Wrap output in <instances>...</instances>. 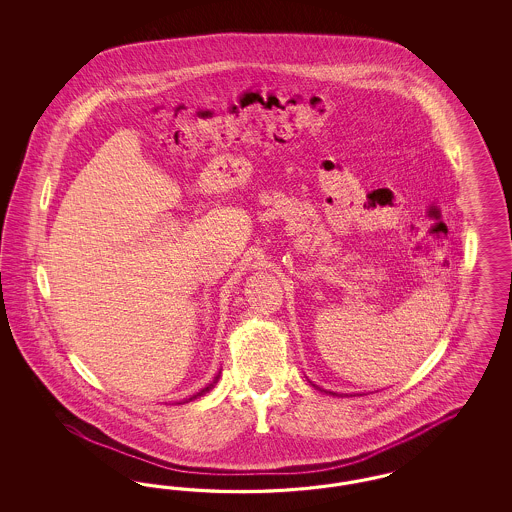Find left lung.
<instances>
[{
    "instance_id": "8db88e82",
    "label": "left lung",
    "mask_w": 512,
    "mask_h": 512,
    "mask_svg": "<svg viewBox=\"0 0 512 512\" xmlns=\"http://www.w3.org/2000/svg\"><path fill=\"white\" fill-rule=\"evenodd\" d=\"M311 384H313V382H311ZM313 386H315V388H317V390L324 391V393H332V395H336V393H334V391H326V390H322V388H318L317 384H313Z\"/></svg>"
}]
</instances>
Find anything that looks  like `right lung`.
Listing matches in <instances>:
<instances>
[{
    "label": "right lung",
    "mask_w": 512,
    "mask_h": 512,
    "mask_svg": "<svg viewBox=\"0 0 512 512\" xmlns=\"http://www.w3.org/2000/svg\"><path fill=\"white\" fill-rule=\"evenodd\" d=\"M219 378H220V370H219V374H217V376H215V380H213V382H211V384H207V386H205V388H203V390L197 391V393H195V395H192V397H190V399H186V401H184V403H188V401H194V399H197V397H201V395H205V393H209V391L213 390V388H215V386H217V382H219Z\"/></svg>",
    "instance_id": "obj_1"
}]
</instances>
